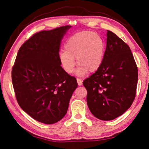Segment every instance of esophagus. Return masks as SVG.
<instances>
[{
  "label": "esophagus",
  "mask_w": 149,
  "mask_h": 149,
  "mask_svg": "<svg viewBox=\"0 0 149 149\" xmlns=\"http://www.w3.org/2000/svg\"><path fill=\"white\" fill-rule=\"evenodd\" d=\"M77 84H78V85H79V86L81 85L82 84H83L81 79H79V78H77Z\"/></svg>",
  "instance_id": "34e87169"
}]
</instances>
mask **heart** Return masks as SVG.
I'll return each instance as SVG.
<instances>
[{
    "instance_id": "1",
    "label": "heart",
    "mask_w": 149,
    "mask_h": 149,
    "mask_svg": "<svg viewBox=\"0 0 149 149\" xmlns=\"http://www.w3.org/2000/svg\"><path fill=\"white\" fill-rule=\"evenodd\" d=\"M65 50L59 54L63 70L71 74L77 64L76 74L83 75L89 71L93 73L101 65L105 51V45L101 37L91 31H81L73 35L65 45Z\"/></svg>"
}]
</instances>
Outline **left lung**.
Returning <instances> with one entry per match:
<instances>
[{
    "label": "left lung",
    "mask_w": 149,
    "mask_h": 149,
    "mask_svg": "<svg viewBox=\"0 0 149 149\" xmlns=\"http://www.w3.org/2000/svg\"><path fill=\"white\" fill-rule=\"evenodd\" d=\"M137 80V66L130 47L108 30L102 64L83 82L91 112L105 121L123 114L135 99Z\"/></svg>",
    "instance_id": "obj_1"
}]
</instances>
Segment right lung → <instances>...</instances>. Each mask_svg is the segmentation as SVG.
Wrapping results in <instances>:
<instances>
[{
  "label": "right lung",
  "mask_w": 149,
  "mask_h": 149,
  "mask_svg": "<svg viewBox=\"0 0 149 149\" xmlns=\"http://www.w3.org/2000/svg\"><path fill=\"white\" fill-rule=\"evenodd\" d=\"M71 26L41 31L19 48L12 70L16 100L27 114L45 124L58 122L66 114L77 80L60 65L59 52Z\"/></svg>",
  "instance_id": "right-lung-1"
}]
</instances>
